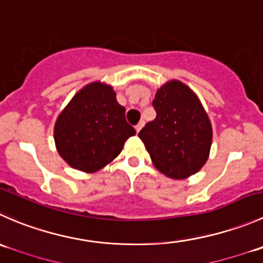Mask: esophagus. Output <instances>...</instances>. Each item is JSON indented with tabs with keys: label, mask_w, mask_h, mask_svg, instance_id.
<instances>
[{
	"label": "esophagus",
	"mask_w": 263,
	"mask_h": 263,
	"mask_svg": "<svg viewBox=\"0 0 263 263\" xmlns=\"http://www.w3.org/2000/svg\"><path fill=\"white\" fill-rule=\"evenodd\" d=\"M142 124H144V122H140L139 124H136V126H135V129H136V132H137V134H139V132H140V129L142 128Z\"/></svg>",
	"instance_id": "esophagus-1"
}]
</instances>
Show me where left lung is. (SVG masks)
I'll list each match as a JSON object with an SVG mask.
<instances>
[{
  "instance_id": "1",
  "label": "left lung",
  "mask_w": 263,
  "mask_h": 263,
  "mask_svg": "<svg viewBox=\"0 0 263 263\" xmlns=\"http://www.w3.org/2000/svg\"><path fill=\"white\" fill-rule=\"evenodd\" d=\"M154 121L139 132L158 171L182 180L205 164L212 145V124L198 96L180 81L155 93Z\"/></svg>"
}]
</instances>
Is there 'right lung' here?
Wrapping results in <instances>:
<instances>
[{"label":"right lung","instance_id":"1","mask_svg":"<svg viewBox=\"0 0 263 263\" xmlns=\"http://www.w3.org/2000/svg\"><path fill=\"white\" fill-rule=\"evenodd\" d=\"M124 114L111 86L101 82L85 86L56 119L53 139L60 157L87 173L105 167L136 134Z\"/></svg>","mask_w":263,"mask_h":263}]
</instances>
